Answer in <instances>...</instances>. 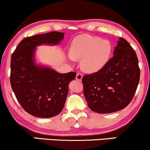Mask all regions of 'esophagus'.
Instances as JSON below:
<instances>
[{"label": "esophagus", "instance_id": "1", "mask_svg": "<svg viewBox=\"0 0 150 150\" xmlns=\"http://www.w3.org/2000/svg\"><path fill=\"white\" fill-rule=\"evenodd\" d=\"M76 80H78V81H81L82 79H83V74H82L81 73H77L76 76Z\"/></svg>", "mask_w": 150, "mask_h": 150}]
</instances>
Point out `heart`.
I'll use <instances>...</instances> for the list:
<instances>
[{
  "instance_id": "obj_1",
  "label": "heart",
  "mask_w": 150,
  "mask_h": 150,
  "mask_svg": "<svg viewBox=\"0 0 150 150\" xmlns=\"http://www.w3.org/2000/svg\"><path fill=\"white\" fill-rule=\"evenodd\" d=\"M69 59H81V66L88 72H96L105 66L112 52L109 41L98 37L83 35L76 38L69 46Z\"/></svg>"
}]
</instances>
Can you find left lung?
Returning <instances> with one entry per match:
<instances>
[{"mask_svg":"<svg viewBox=\"0 0 150 150\" xmlns=\"http://www.w3.org/2000/svg\"><path fill=\"white\" fill-rule=\"evenodd\" d=\"M113 55L98 72L82 79L87 105L98 113L126 108L134 97L140 79L137 54L125 39L120 38Z\"/></svg>","mask_w":150,"mask_h":150,"instance_id":"left-lung-1","label":"left lung"}]
</instances>
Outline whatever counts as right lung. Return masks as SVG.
Returning <instances> with one entry per match:
<instances>
[{
	"label": "right lung",
	"mask_w": 150,
	"mask_h": 150,
	"mask_svg": "<svg viewBox=\"0 0 150 150\" xmlns=\"http://www.w3.org/2000/svg\"><path fill=\"white\" fill-rule=\"evenodd\" d=\"M64 33L52 31L23 39L11 55L10 82L22 107L34 117L50 118L60 113L68 94L74 71L60 74L50 67L37 65L35 52L42 44L57 45Z\"/></svg>",
	"instance_id": "1"
}]
</instances>
